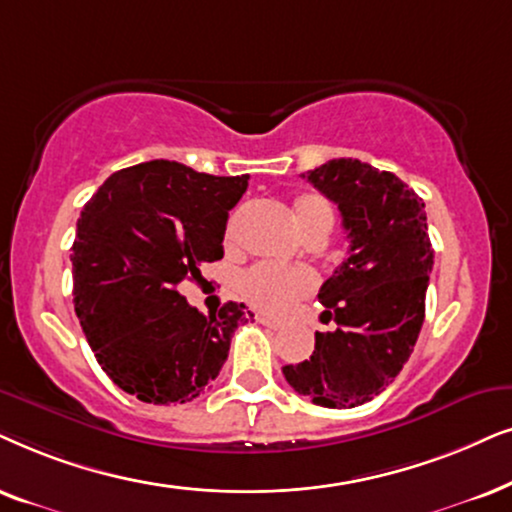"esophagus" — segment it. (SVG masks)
I'll return each mask as SVG.
<instances>
[{"mask_svg": "<svg viewBox=\"0 0 512 512\" xmlns=\"http://www.w3.org/2000/svg\"><path fill=\"white\" fill-rule=\"evenodd\" d=\"M257 320H260L262 325L271 327V330H281V327H283L281 320H276V318H269V316H257Z\"/></svg>", "mask_w": 512, "mask_h": 512, "instance_id": "34e87169", "label": "esophagus"}]
</instances>
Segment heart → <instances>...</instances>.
Listing matches in <instances>:
<instances>
[{"label": "heart", "mask_w": 512, "mask_h": 512, "mask_svg": "<svg viewBox=\"0 0 512 512\" xmlns=\"http://www.w3.org/2000/svg\"><path fill=\"white\" fill-rule=\"evenodd\" d=\"M292 217L299 231L309 236L313 231H330L335 210L320 194H299L292 203ZM224 243L227 248L234 245V222H229ZM311 288L313 276L306 269H281L274 264H255L238 278V292L245 302L267 313L288 311L299 297L309 295Z\"/></svg>", "instance_id": "obj_1"}]
</instances>
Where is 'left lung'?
<instances>
[{
	"label": "left lung",
	"mask_w": 512,
	"mask_h": 512,
	"mask_svg": "<svg viewBox=\"0 0 512 512\" xmlns=\"http://www.w3.org/2000/svg\"><path fill=\"white\" fill-rule=\"evenodd\" d=\"M335 201L349 257L318 292L337 330L316 332L309 360L283 374L313 405L349 410L398 377L424 325L433 248L424 201L388 170L332 159L304 175Z\"/></svg>",
	"instance_id": "obj_1"
}]
</instances>
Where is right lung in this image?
Instances as JSON below:
<instances>
[{
  "label": "right lung",
  "instance_id": "right-lung-1",
  "mask_svg": "<svg viewBox=\"0 0 512 512\" xmlns=\"http://www.w3.org/2000/svg\"><path fill=\"white\" fill-rule=\"evenodd\" d=\"M248 175L147 161L109 175L77 220L74 311L102 370L142 403H192L220 374L231 335L252 313H203L180 295L222 260L229 210Z\"/></svg>",
  "mask_w": 512,
  "mask_h": 512
}]
</instances>
